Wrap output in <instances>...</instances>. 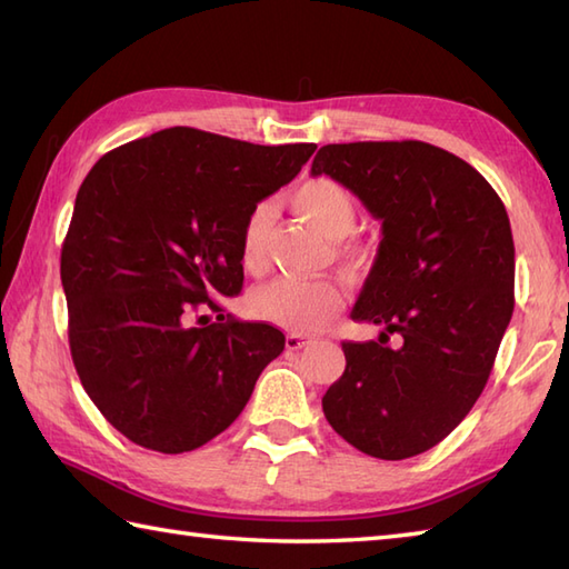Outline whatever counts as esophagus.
Segmentation results:
<instances>
[{
	"label": "esophagus",
	"instance_id": "obj_1",
	"mask_svg": "<svg viewBox=\"0 0 569 569\" xmlns=\"http://www.w3.org/2000/svg\"><path fill=\"white\" fill-rule=\"evenodd\" d=\"M310 345V340L308 337H303V335H288L286 337V349H291V352H296V349H303V347H308Z\"/></svg>",
	"mask_w": 569,
	"mask_h": 569
}]
</instances>
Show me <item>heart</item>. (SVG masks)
I'll use <instances>...</instances> for the list:
<instances>
[{"label": "heart", "instance_id": "obj_1", "mask_svg": "<svg viewBox=\"0 0 569 569\" xmlns=\"http://www.w3.org/2000/svg\"><path fill=\"white\" fill-rule=\"evenodd\" d=\"M293 210L318 229L322 237L340 241L355 232L357 204L345 186L332 178H312L300 186L291 198ZM273 214L269 204H257L241 227L239 259L247 271H259L266 259ZM352 253V249H345ZM342 308L340 286L330 278L281 276L257 288L251 296L253 316L269 320L278 328L312 332L322 328Z\"/></svg>", "mask_w": 569, "mask_h": 569}]
</instances>
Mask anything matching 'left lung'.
Here are the masks:
<instances>
[{
	"label": "left lung",
	"mask_w": 569,
	"mask_h": 569,
	"mask_svg": "<svg viewBox=\"0 0 569 569\" xmlns=\"http://www.w3.org/2000/svg\"><path fill=\"white\" fill-rule=\"evenodd\" d=\"M310 173L352 190L381 222L352 308L381 335L342 345L347 367L322 396L325 418L365 455L416 457L477 403L511 322L509 214L477 168L426 141L328 143ZM391 333L396 348L385 345Z\"/></svg>",
	"instance_id": "8db88e82"
}]
</instances>
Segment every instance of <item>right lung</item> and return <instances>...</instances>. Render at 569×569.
<instances>
[{
  "label": "right lung",
  "mask_w": 569,
  "mask_h": 569,
  "mask_svg": "<svg viewBox=\"0 0 569 569\" xmlns=\"http://www.w3.org/2000/svg\"><path fill=\"white\" fill-rule=\"evenodd\" d=\"M316 143H259L171 127L92 166L60 251L68 340L82 389L147 450L190 452L244 410L286 337L202 316L237 296L247 214L308 163Z\"/></svg>",
  "instance_id": "1"
}]
</instances>
